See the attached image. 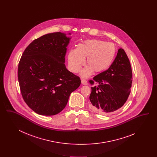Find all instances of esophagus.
<instances>
[{"label":"esophagus","instance_id":"34e87169","mask_svg":"<svg viewBox=\"0 0 157 157\" xmlns=\"http://www.w3.org/2000/svg\"><path fill=\"white\" fill-rule=\"evenodd\" d=\"M81 82H82V83L83 85H86L88 84L87 81H86L85 79H81Z\"/></svg>","mask_w":157,"mask_h":157}]
</instances>
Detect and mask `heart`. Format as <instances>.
Listing matches in <instances>:
<instances>
[{
	"label": "heart",
	"instance_id": "obj_1",
	"mask_svg": "<svg viewBox=\"0 0 157 157\" xmlns=\"http://www.w3.org/2000/svg\"><path fill=\"white\" fill-rule=\"evenodd\" d=\"M116 53V48L112 43L98 39L86 40L78 45L68 53V65L70 70L78 73L85 63L88 65L81 73L82 77L87 78L94 71L102 72L108 69L112 64Z\"/></svg>",
	"mask_w": 157,
	"mask_h": 157
}]
</instances>
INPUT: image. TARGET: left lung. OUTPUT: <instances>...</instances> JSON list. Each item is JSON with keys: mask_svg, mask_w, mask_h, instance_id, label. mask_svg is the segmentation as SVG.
<instances>
[{"mask_svg": "<svg viewBox=\"0 0 157 157\" xmlns=\"http://www.w3.org/2000/svg\"><path fill=\"white\" fill-rule=\"evenodd\" d=\"M90 94V108L106 115L121 108L128 98L132 82L131 63L125 51L120 48L110 67L94 77Z\"/></svg>", "mask_w": 157, "mask_h": 157, "instance_id": "obj_1", "label": "left lung"}]
</instances>
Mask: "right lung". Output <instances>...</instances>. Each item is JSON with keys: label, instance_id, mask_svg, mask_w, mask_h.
<instances>
[{"label": "right lung", "instance_id": "right-lung-1", "mask_svg": "<svg viewBox=\"0 0 157 157\" xmlns=\"http://www.w3.org/2000/svg\"><path fill=\"white\" fill-rule=\"evenodd\" d=\"M69 40L60 32L42 36L28 46L19 62L17 76L23 98L39 115L61 112L70 94L81 85L80 78L64 63Z\"/></svg>", "mask_w": 157, "mask_h": 157}]
</instances>
